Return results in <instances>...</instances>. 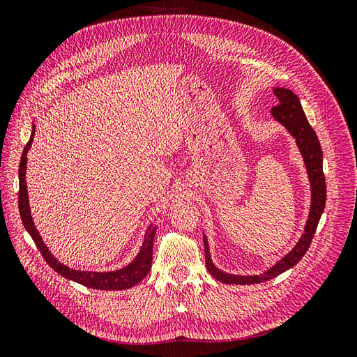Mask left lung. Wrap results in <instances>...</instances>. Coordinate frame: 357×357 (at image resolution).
Listing matches in <instances>:
<instances>
[{
  "mask_svg": "<svg viewBox=\"0 0 357 357\" xmlns=\"http://www.w3.org/2000/svg\"><path fill=\"white\" fill-rule=\"evenodd\" d=\"M274 95L277 96L278 104L271 109L273 116L277 121L287 128V131L296 138V144L304 156L305 167L308 171V177L311 183V208L308 214V220L305 225V232L301 236L299 243L289 255H286L282 261L275 264L273 268L262 275H232L222 273L220 269L215 268L211 262L208 243L204 236V247H205V265H207L208 273L219 280L220 283L226 284H256L268 282V280L275 278L282 273L287 271L289 268L296 265L304 255L307 253L308 247L312 241V236L317 229L319 220L321 213L325 210L326 204V180L323 174V153L319 143V138L314 132V129L307 121V116L302 110L298 96L284 88H275Z\"/></svg>",
  "mask_w": 357,
  "mask_h": 357,
  "instance_id": "obj_1",
  "label": "left lung"
}]
</instances>
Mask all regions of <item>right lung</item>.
Masks as SVG:
<instances>
[{
	"label": "right lung",
	"mask_w": 357,
	"mask_h": 357,
	"mask_svg": "<svg viewBox=\"0 0 357 357\" xmlns=\"http://www.w3.org/2000/svg\"><path fill=\"white\" fill-rule=\"evenodd\" d=\"M32 137H34V129H32L31 138L24 149V153H22V158H20V164H19V213H20V219H22L25 229L32 236V240H34L40 253L43 255V257H45V261L49 264V266H52L53 271H56L62 277L70 278V280H73V282L80 283V284H83L86 287H91V289L122 290V289H129V287L138 284L149 274L150 268H152L153 240H155L156 226L149 231L146 240H144V244L142 247V250H139L138 256L135 257V261L131 265H128L126 268L119 269V271H114V273L75 271V269H70L68 266L58 262L56 259L52 256V253L47 250L46 244L43 243V240L40 238V235L34 226V222H32L29 204H28L25 172H26V152L31 147Z\"/></svg>",
	"instance_id": "obj_1"
}]
</instances>
